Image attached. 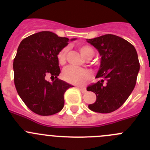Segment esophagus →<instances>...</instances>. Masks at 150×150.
Wrapping results in <instances>:
<instances>
[{
    "instance_id": "esophagus-1",
    "label": "esophagus",
    "mask_w": 150,
    "mask_h": 150,
    "mask_svg": "<svg viewBox=\"0 0 150 150\" xmlns=\"http://www.w3.org/2000/svg\"><path fill=\"white\" fill-rule=\"evenodd\" d=\"M80 90H81V91L82 92V93H86V92L87 91V90H86V87L80 88Z\"/></svg>"
}]
</instances>
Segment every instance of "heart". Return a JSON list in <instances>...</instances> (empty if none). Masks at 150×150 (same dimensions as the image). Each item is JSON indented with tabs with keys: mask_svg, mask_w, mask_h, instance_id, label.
<instances>
[{
	"mask_svg": "<svg viewBox=\"0 0 150 150\" xmlns=\"http://www.w3.org/2000/svg\"><path fill=\"white\" fill-rule=\"evenodd\" d=\"M79 50L82 55L86 59H90L94 55V50L89 45H81L79 46ZM68 48L64 47L60 50L57 54V60L59 64L64 65L66 63L67 55ZM91 77V72L88 69L81 68L69 67L64 69L62 72V78L64 81L69 83L75 85H81L85 81L88 80Z\"/></svg>",
	"mask_w": 150,
	"mask_h": 150,
	"instance_id": "1",
	"label": "heart"
}]
</instances>
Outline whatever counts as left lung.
I'll return each instance as SVG.
<instances>
[{
	"instance_id": "8db88e82",
	"label": "left lung",
	"mask_w": 150,
	"mask_h": 150,
	"mask_svg": "<svg viewBox=\"0 0 150 150\" xmlns=\"http://www.w3.org/2000/svg\"><path fill=\"white\" fill-rule=\"evenodd\" d=\"M102 57L96 78L100 81L87 87L96 95L88 108L99 113L115 111L127 100L137 83L140 64L135 48L125 39L112 34L87 39Z\"/></svg>"
}]
</instances>
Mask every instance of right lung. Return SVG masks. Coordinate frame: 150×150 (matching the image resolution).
<instances>
[{"instance_id": "1", "label": "right lung", "mask_w": 150, "mask_h": 150, "mask_svg": "<svg viewBox=\"0 0 150 150\" xmlns=\"http://www.w3.org/2000/svg\"><path fill=\"white\" fill-rule=\"evenodd\" d=\"M68 41L67 38L42 31L23 39L18 47L13 64L15 87L24 103L36 114L51 115L64 107V93L72 86L57 78L61 72L57 54ZM48 74L55 78L53 83L45 80Z\"/></svg>"}]
</instances>
